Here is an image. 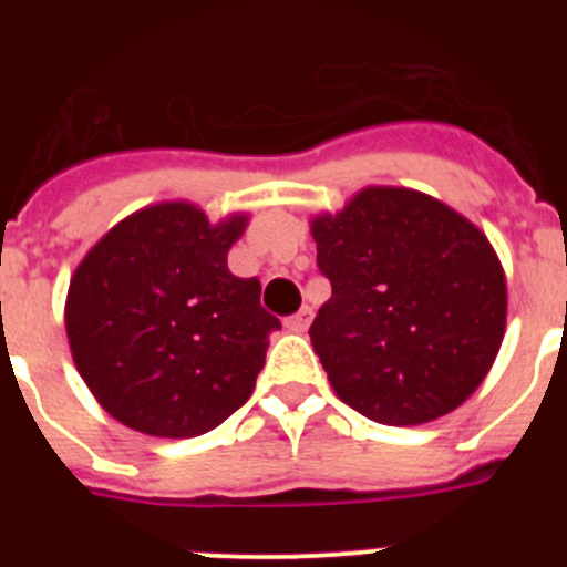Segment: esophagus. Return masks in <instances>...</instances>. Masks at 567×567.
I'll return each mask as SVG.
<instances>
[{
	"label": "esophagus",
	"instance_id": "1",
	"mask_svg": "<svg viewBox=\"0 0 567 567\" xmlns=\"http://www.w3.org/2000/svg\"><path fill=\"white\" fill-rule=\"evenodd\" d=\"M312 318H316V312H312V307H301V310L296 312V316L288 318V329H290V331H299V334H301V331L310 329Z\"/></svg>",
	"mask_w": 567,
	"mask_h": 567
}]
</instances>
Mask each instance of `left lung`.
I'll return each mask as SVG.
<instances>
[{"label": "left lung", "mask_w": 567, "mask_h": 567, "mask_svg": "<svg viewBox=\"0 0 567 567\" xmlns=\"http://www.w3.org/2000/svg\"><path fill=\"white\" fill-rule=\"evenodd\" d=\"M310 233L331 282L310 340L337 398L394 427L458 409L507 323L505 268L485 233L403 186L362 188L312 216Z\"/></svg>", "instance_id": "8db88e82"}]
</instances>
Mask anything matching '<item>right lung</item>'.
Listing matches in <instances>:
<instances>
[{
  "label": "right lung",
  "mask_w": 567,
  "mask_h": 567,
  "mask_svg": "<svg viewBox=\"0 0 567 567\" xmlns=\"http://www.w3.org/2000/svg\"><path fill=\"white\" fill-rule=\"evenodd\" d=\"M249 214L210 221L167 199L134 210L84 255L65 299L73 364L131 431L192 439L241 409L279 320L260 282L227 268Z\"/></svg>",
  "instance_id": "1"
}]
</instances>
